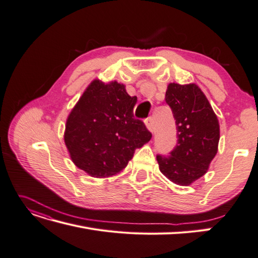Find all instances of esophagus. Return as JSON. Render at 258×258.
Here are the masks:
<instances>
[{
  "label": "esophagus",
  "mask_w": 258,
  "mask_h": 258,
  "mask_svg": "<svg viewBox=\"0 0 258 258\" xmlns=\"http://www.w3.org/2000/svg\"><path fill=\"white\" fill-rule=\"evenodd\" d=\"M145 124H146L147 128L151 132V133H154V132H155V122H154V117H153V116H149V117H147L146 120H145Z\"/></svg>",
  "instance_id": "obj_1"
}]
</instances>
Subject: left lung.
Here are the masks:
<instances>
[{
	"instance_id": "8db88e82",
	"label": "left lung",
	"mask_w": 258,
	"mask_h": 258,
	"mask_svg": "<svg viewBox=\"0 0 258 258\" xmlns=\"http://www.w3.org/2000/svg\"><path fill=\"white\" fill-rule=\"evenodd\" d=\"M166 102L174 116L177 143L170 156L157 155V161L164 176L187 186L207 172L217 154L219 122L206 96L195 84H169Z\"/></svg>"
}]
</instances>
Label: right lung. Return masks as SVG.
<instances>
[{"instance_id": "obj_1", "label": "right lung", "mask_w": 258, "mask_h": 258, "mask_svg": "<svg viewBox=\"0 0 258 258\" xmlns=\"http://www.w3.org/2000/svg\"><path fill=\"white\" fill-rule=\"evenodd\" d=\"M137 97L117 82L95 79L66 120L64 142L73 162L94 177L122 171L151 133L134 117Z\"/></svg>"}]
</instances>
